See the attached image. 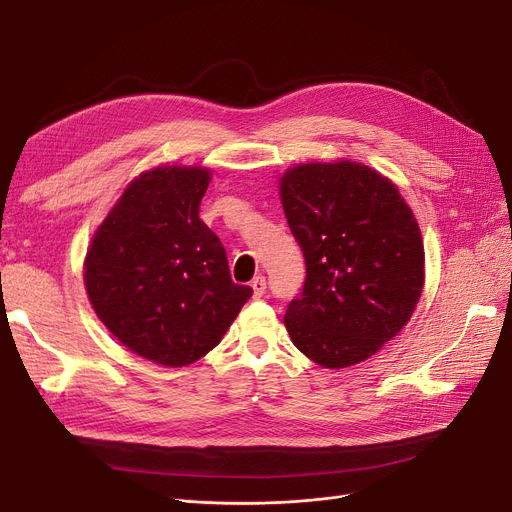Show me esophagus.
<instances>
[{
    "mask_svg": "<svg viewBox=\"0 0 512 512\" xmlns=\"http://www.w3.org/2000/svg\"><path fill=\"white\" fill-rule=\"evenodd\" d=\"M252 290H254V298H260L264 292H267V279H264L262 275L254 277L252 279Z\"/></svg>",
    "mask_w": 512,
    "mask_h": 512,
    "instance_id": "esophagus-1",
    "label": "esophagus"
}]
</instances>
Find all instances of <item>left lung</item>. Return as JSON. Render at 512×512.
Listing matches in <instances>:
<instances>
[{"label": "left lung", "mask_w": 512, "mask_h": 512, "mask_svg": "<svg viewBox=\"0 0 512 512\" xmlns=\"http://www.w3.org/2000/svg\"><path fill=\"white\" fill-rule=\"evenodd\" d=\"M306 279L285 311L296 349L330 370L370 359L410 321L424 288L418 220L393 180L340 159L279 180Z\"/></svg>", "instance_id": "8db88e82"}]
</instances>
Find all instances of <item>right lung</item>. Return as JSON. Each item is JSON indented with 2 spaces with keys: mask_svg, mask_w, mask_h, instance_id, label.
Returning <instances> with one entry per match:
<instances>
[{
  "mask_svg": "<svg viewBox=\"0 0 512 512\" xmlns=\"http://www.w3.org/2000/svg\"><path fill=\"white\" fill-rule=\"evenodd\" d=\"M212 172L157 166L138 174L100 222L84 260L96 317L134 355L163 367L206 357L252 296L199 218Z\"/></svg>",
  "mask_w": 512,
  "mask_h": 512,
  "instance_id": "add662e5",
  "label": "right lung"
}]
</instances>
